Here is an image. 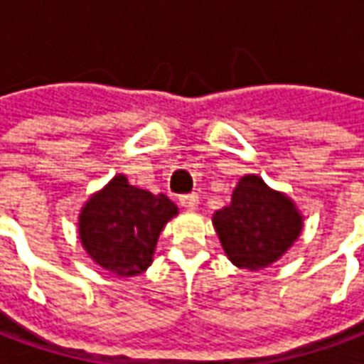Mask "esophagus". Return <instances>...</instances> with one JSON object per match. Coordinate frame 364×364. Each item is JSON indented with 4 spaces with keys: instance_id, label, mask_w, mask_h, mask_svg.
I'll return each mask as SVG.
<instances>
[{
    "instance_id": "esophagus-1",
    "label": "esophagus",
    "mask_w": 364,
    "mask_h": 364,
    "mask_svg": "<svg viewBox=\"0 0 364 364\" xmlns=\"http://www.w3.org/2000/svg\"><path fill=\"white\" fill-rule=\"evenodd\" d=\"M179 205L187 210H195L198 206V195L197 193H189V195H181L179 197Z\"/></svg>"
}]
</instances>
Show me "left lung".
<instances>
[{
	"mask_svg": "<svg viewBox=\"0 0 364 364\" xmlns=\"http://www.w3.org/2000/svg\"><path fill=\"white\" fill-rule=\"evenodd\" d=\"M213 222L230 261L250 271L274 263L302 230L292 200L269 189L257 175L240 179L230 206L214 214Z\"/></svg>",
	"mask_w": 364,
	"mask_h": 364,
	"instance_id": "1",
	"label": "left lung"
}]
</instances>
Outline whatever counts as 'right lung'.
Masks as SVG:
<instances>
[{
	"label": "right lung",
	"instance_id": "obj_1",
	"mask_svg": "<svg viewBox=\"0 0 364 364\" xmlns=\"http://www.w3.org/2000/svg\"><path fill=\"white\" fill-rule=\"evenodd\" d=\"M177 214L166 195L132 187L117 175L83 206L80 237L85 252L117 277H136L151 263L161 228Z\"/></svg>",
	"mask_w": 364,
	"mask_h": 364
}]
</instances>
